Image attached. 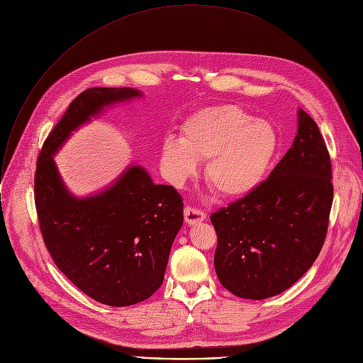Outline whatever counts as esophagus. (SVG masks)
<instances>
[{"instance_id": "34e87169", "label": "esophagus", "mask_w": 363, "mask_h": 363, "mask_svg": "<svg viewBox=\"0 0 363 363\" xmlns=\"http://www.w3.org/2000/svg\"><path fill=\"white\" fill-rule=\"evenodd\" d=\"M184 216H185V221H186V224L194 225V224H198V223L203 221L206 214H205L202 210L195 208V206H185Z\"/></svg>"}]
</instances>
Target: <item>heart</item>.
Masks as SVG:
<instances>
[{
	"label": "heart",
	"mask_w": 363,
	"mask_h": 363,
	"mask_svg": "<svg viewBox=\"0 0 363 363\" xmlns=\"http://www.w3.org/2000/svg\"><path fill=\"white\" fill-rule=\"evenodd\" d=\"M277 150L279 135L272 123L224 105L189 116L181 128V139L162 142L161 164L165 177L181 185L196 172V161L206 160V182L221 196L237 198L266 179Z\"/></svg>",
	"instance_id": "obj_1"
}]
</instances>
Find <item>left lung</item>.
I'll list each match as a JSON object with an SVG mask.
<instances>
[{"label":"left lung","instance_id":"1","mask_svg":"<svg viewBox=\"0 0 363 363\" xmlns=\"http://www.w3.org/2000/svg\"><path fill=\"white\" fill-rule=\"evenodd\" d=\"M332 201L328 146L318 123L298 111L294 142L270 177L211 214L220 283L251 300L291 287L323 247Z\"/></svg>","mask_w":363,"mask_h":363}]
</instances>
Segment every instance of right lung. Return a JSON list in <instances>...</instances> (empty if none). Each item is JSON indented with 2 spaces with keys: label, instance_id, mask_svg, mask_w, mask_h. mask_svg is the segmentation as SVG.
Returning a JSON list of instances; mask_svg holds the SVG:
<instances>
[{
  "label": "right lung",
  "instance_id": "obj_1",
  "mask_svg": "<svg viewBox=\"0 0 363 363\" xmlns=\"http://www.w3.org/2000/svg\"><path fill=\"white\" fill-rule=\"evenodd\" d=\"M135 96L140 91L129 87L82 91L44 140L34 177L38 225L53 262L84 294L115 307L143 301L161 287L184 221L182 196L132 167L105 192L74 198L53 155L90 116Z\"/></svg>",
  "mask_w": 363,
  "mask_h": 363
}]
</instances>
